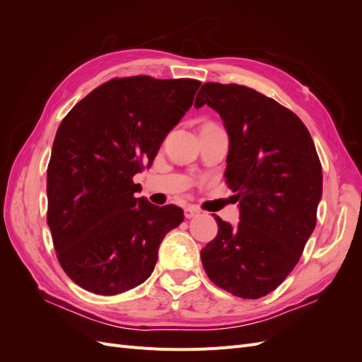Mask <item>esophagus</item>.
<instances>
[{
	"label": "esophagus",
	"instance_id": "34e87169",
	"mask_svg": "<svg viewBox=\"0 0 362 362\" xmlns=\"http://www.w3.org/2000/svg\"><path fill=\"white\" fill-rule=\"evenodd\" d=\"M199 214V210L196 206H185L184 208V216H185V218H192V217H194V216H198Z\"/></svg>",
	"mask_w": 362,
	"mask_h": 362
}]
</instances>
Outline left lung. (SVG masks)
I'll return each mask as SVG.
<instances>
[{"mask_svg": "<svg viewBox=\"0 0 362 362\" xmlns=\"http://www.w3.org/2000/svg\"><path fill=\"white\" fill-rule=\"evenodd\" d=\"M211 107L229 137L226 184L240 222L214 216L218 233L202 250L217 287L243 299L278 288L298 264L317 222L322 164L310 131L288 108L238 84L205 83L194 107Z\"/></svg>", "mask_w": 362, "mask_h": 362, "instance_id": "obj_1", "label": "left lung"}]
</instances>
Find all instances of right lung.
I'll list each match as a JSON object with an SVG mask.
<instances>
[{"mask_svg":"<svg viewBox=\"0 0 362 362\" xmlns=\"http://www.w3.org/2000/svg\"><path fill=\"white\" fill-rule=\"evenodd\" d=\"M199 86L113 78L62 120L47 172V221L60 266L76 286L113 296L151 276L160 243L184 213L136 198L133 177L151 166Z\"/></svg>","mask_w":362,"mask_h":362,"instance_id":"1","label":"right lung"}]
</instances>
